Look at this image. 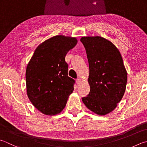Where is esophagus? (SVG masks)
Here are the masks:
<instances>
[{
  "mask_svg": "<svg viewBox=\"0 0 147 147\" xmlns=\"http://www.w3.org/2000/svg\"><path fill=\"white\" fill-rule=\"evenodd\" d=\"M76 83H77V86H79L80 84H81V79H76Z\"/></svg>",
  "mask_w": 147,
  "mask_h": 147,
  "instance_id": "esophagus-1",
  "label": "esophagus"
}]
</instances>
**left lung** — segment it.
<instances>
[{"label":"left lung","mask_w":147,"mask_h":147,"mask_svg":"<svg viewBox=\"0 0 147 147\" xmlns=\"http://www.w3.org/2000/svg\"><path fill=\"white\" fill-rule=\"evenodd\" d=\"M89 63L90 91L82 97L91 111L105 115L113 111L125 93L127 74L114 44L100 36L82 37Z\"/></svg>","instance_id":"1"}]
</instances>
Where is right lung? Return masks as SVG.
I'll list each match as a JSON object with an SVG mask.
<instances>
[{"label":"right lung","instance_id":"add662e5","mask_svg":"<svg viewBox=\"0 0 147 147\" xmlns=\"http://www.w3.org/2000/svg\"><path fill=\"white\" fill-rule=\"evenodd\" d=\"M77 43L75 38L61 35L52 37L38 47L27 65V96L43 114L61 112L73 92L75 80L68 76L65 56Z\"/></svg>","mask_w":147,"mask_h":147}]
</instances>
